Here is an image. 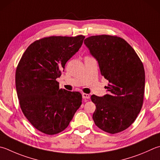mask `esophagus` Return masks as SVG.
<instances>
[{
  "mask_svg": "<svg viewBox=\"0 0 160 160\" xmlns=\"http://www.w3.org/2000/svg\"><path fill=\"white\" fill-rule=\"evenodd\" d=\"M82 97H83V99H89L90 96L89 94H87V93H83V94H82Z\"/></svg>",
  "mask_w": 160,
  "mask_h": 160,
  "instance_id": "obj_1",
  "label": "esophagus"
}]
</instances>
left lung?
<instances>
[{
  "instance_id": "left-lung-1",
  "label": "left lung",
  "mask_w": 160,
  "mask_h": 160,
  "mask_svg": "<svg viewBox=\"0 0 160 160\" xmlns=\"http://www.w3.org/2000/svg\"><path fill=\"white\" fill-rule=\"evenodd\" d=\"M84 44L97 59L101 74L108 81V94L104 97L91 96L96 106L92 119L102 130L118 133L135 121L142 108L143 65L133 48L118 36H90Z\"/></svg>"
}]
</instances>
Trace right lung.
I'll use <instances>...</instances> for the list:
<instances>
[{
	"label": "right lung",
	"instance_id": "obj_1",
	"mask_svg": "<svg viewBox=\"0 0 160 160\" xmlns=\"http://www.w3.org/2000/svg\"><path fill=\"white\" fill-rule=\"evenodd\" d=\"M84 38L82 35L41 38L29 45L18 63L15 82L21 109L44 134H56L67 128L82 103L80 92L60 88L56 79Z\"/></svg>",
	"mask_w": 160,
	"mask_h": 160
}]
</instances>
